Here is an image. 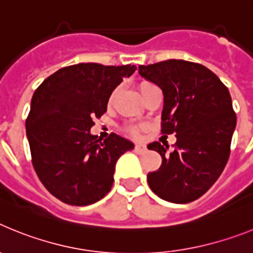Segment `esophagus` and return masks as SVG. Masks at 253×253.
<instances>
[{
  "label": "esophagus",
  "mask_w": 253,
  "mask_h": 253,
  "mask_svg": "<svg viewBox=\"0 0 253 253\" xmlns=\"http://www.w3.org/2000/svg\"><path fill=\"white\" fill-rule=\"evenodd\" d=\"M146 146H144V144H142V143H137V144H135V151L138 152V153H143V152L146 151Z\"/></svg>",
  "instance_id": "34e87169"
}]
</instances>
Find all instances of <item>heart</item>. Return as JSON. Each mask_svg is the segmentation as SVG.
Returning <instances> with one entry per match:
<instances>
[{"label": "heart", "mask_w": 253, "mask_h": 253, "mask_svg": "<svg viewBox=\"0 0 253 253\" xmlns=\"http://www.w3.org/2000/svg\"><path fill=\"white\" fill-rule=\"evenodd\" d=\"M151 86H153V84H148V82H143V84H140V86H139L140 93L144 92V91H146L147 88H149V87H151ZM116 95H118V90L113 91V93H111V96H110V100H109V102H110V104L114 101V99H115V97H116ZM128 131L130 134H133V135H137V134H138V129L135 128V126H133V125L128 126Z\"/></svg>", "instance_id": "b5f03b06"}]
</instances>
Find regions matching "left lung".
I'll use <instances>...</instances> for the list:
<instances>
[{
  "label": "left lung",
  "instance_id": "1",
  "mask_svg": "<svg viewBox=\"0 0 253 253\" xmlns=\"http://www.w3.org/2000/svg\"><path fill=\"white\" fill-rule=\"evenodd\" d=\"M139 75L163 92L162 134H176L175 149L153 142L162 165L147 175L156 195L186 204L204 195L222 175L231 153L236 113L227 87L210 69L182 59L139 66Z\"/></svg>",
  "mask_w": 253,
  "mask_h": 253
}]
</instances>
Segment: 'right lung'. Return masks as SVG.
Segmentation results:
<instances>
[{
    "mask_svg": "<svg viewBox=\"0 0 253 253\" xmlns=\"http://www.w3.org/2000/svg\"><path fill=\"white\" fill-rule=\"evenodd\" d=\"M137 67L78 63L49 76L35 90L26 135L38 177L60 202L84 207L99 202L114 182L116 161L134 148L111 133H90L107 109L109 97Z\"/></svg>",
    "mask_w": 253,
    "mask_h": 253,
    "instance_id": "1",
    "label": "right lung"
}]
</instances>
